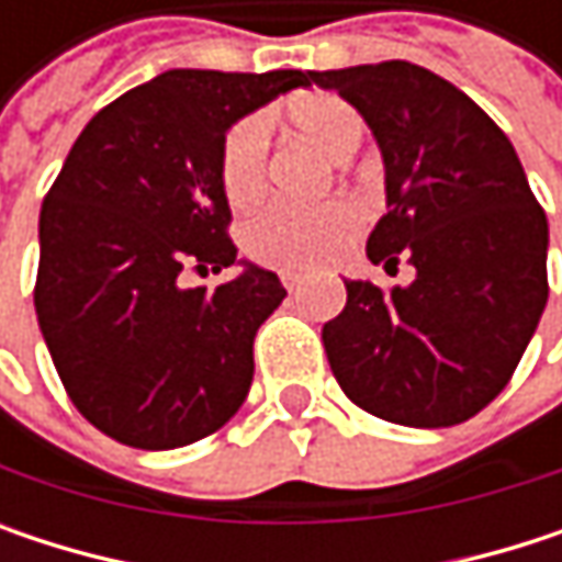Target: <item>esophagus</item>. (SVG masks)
I'll list each match as a JSON object with an SVG mask.
<instances>
[{"mask_svg":"<svg viewBox=\"0 0 562 562\" xmlns=\"http://www.w3.org/2000/svg\"><path fill=\"white\" fill-rule=\"evenodd\" d=\"M282 285H285L289 292H295V289L302 285V277H295V273H282Z\"/></svg>","mask_w":562,"mask_h":562,"instance_id":"34e87169","label":"esophagus"}]
</instances>
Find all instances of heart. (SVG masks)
<instances>
[{
  "instance_id": "b5f03b06",
  "label": "heart",
  "mask_w": 562,
  "mask_h": 562,
  "mask_svg": "<svg viewBox=\"0 0 562 562\" xmlns=\"http://www.w3.org/2000/svg\"><path fill=\"white\" fill-rule=\"evenodd\" d=\"M289 123L318 143L325 156L348 166L364 143V116L338 93H302L285 103ZM267 126L260 116H244L234 123L221 143L217 175L231 207H250L267 188ZM361 227V214L348 201H328L322 207H289L270 204L244 224V250L250 260L273 270H315L331 263Z\"/></svg>"
}]
</instances>
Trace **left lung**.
I'll return each instance as SVG.
<instances>
[{
	"label": "left lung",
	"mask_w": 562,
	"mask_h": 562,
	"mask_svg": "<svg viewBox=\"0 0 562 562\" xmlns=\"http://www.w3.org/2000/svg\"><path fill=\"white\" fill-rule=\"evenodd\" d=\"M371 126L387 214L368 260L406 257L409 285L345 280L322 341L361 409L416 429L456 426L505 391L547 305V214L498 123L439 74L381 60L312 70Z\"/></svg>",
	"instance_id": "obj_1"
}]
</instances>
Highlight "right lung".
<instances>
[{
	"instance_id": "add662e5",
	"label": "right lung",
	"mask_w": 562,
	"mask_h": 562,
	"mask_svg": "<svg viewBox=\"0 0 562 562\" xmlns=\"http://www.w3.org/2000/svg\"><path fill=\"white\" fill-rule=\"evenodd\" d=\"M312 70H166L106 103L42 204L35 312L57 378L87 423L133 449L217 432L247 400L257 328L285 299L237 247L217 159L227 130Z\"/></svg>"
}]
</instances>
